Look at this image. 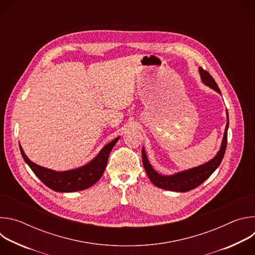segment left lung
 <instances>
[{"label": "left lung", "instance_id": "8db88e82", "mask_svg": "<svg viewBox=\"0 0 255 255\" xmlns=\"http://www.w3.org/2000/svg\"><path fill=\"white\" fill-rule=\"evenodd\" d=\"M200 76L202 79V82L210 87L211 89L215 90L219 94H221L220 89L218 88V85L216 84L215 80L212 78V76L209 74L208 71L204 70L202 67H200ZM228 127H229V118H228V113H227V124L224 132V137L222 140L221 144V148L218 151L216 156L211 159L210 161L206 162L205 164L199 165L197 167L184 170L177 172L172 175H162L158 172H156L151 164L149 163L146 153H145L144 148H142V162L145 171H146L149 179L151 180V183L156 186L157 188L167 190V191H173V192H179V193H185L189 192L197 187H199L201 184H203L204 181L217 169V167L220 165L227 146V132H228Z\"/></svg>", "mask_w": 255, "mask_h": 255}]
</instances>
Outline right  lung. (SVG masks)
Here are the masks:
<instances>
[{"label":"right lung","instance_id":"1","mask_svg":"<svg viewBox=\"0 0 255 255\" xmlns=\"http://www.w3.org/2000/svg\"><path fill=\"white\" fill-rule=\"evenodd\" d=\"M119 138L120 137H117L110 143H108L99 154L86 165L66 171H55L37 165L26 156L21 146L19 147L25 162L46 187L55 192L69 193L89 189L97 183L104 173L109 154Z\"/></svg>","mask_w":255,"mask_h":255}]
</instances>
